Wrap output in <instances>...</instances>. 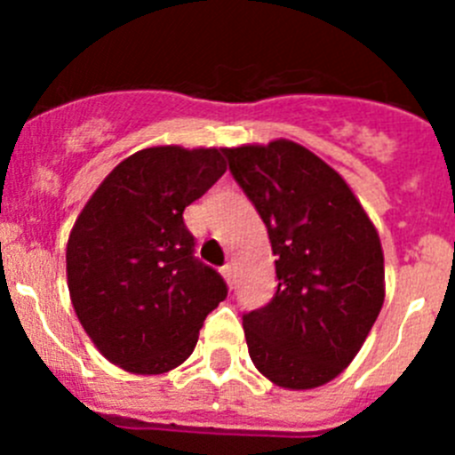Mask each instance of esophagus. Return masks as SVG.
<instances>
[{
    "instance_id": "esophagus-1",
    "label": "esophagus",
    "mask_w": 455,
    "mask_h": 455,
    "mask_svg": "<svg viewBox=\"0 0 455 455\" xmlns=\"http://www.w3.org/2000/svg\"><path fill=\"white\" fill-rule=\"evenodd\" d=\"M220 273H223L225 283L232 287V284H235V264H225V267L220 268Z\"/></svg>"
}]
</instances>
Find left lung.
I'll list each match as a JSON object with an SVG mask.
<instances>
[{
    "instance_id": "obj_1",
    "label": "left lung",
    "mask_w": 455,
    "mask_h": 455,
    "mask_svg": "<svg viewBox=\"0 0 455 455\" xmlns=\"http://www.w3.org/2000/svg\"><path fill=\"white\" fill-rule=\"evenodd\" d=\"M223 152L277 257L275 296L243 315L252 364L277 387H321L353 363L383 307L376 225L347 180L293 140Z\"/></svg>"
}]
</instances>
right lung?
<instances>
[{
  "label": "right lung",
  "mask_w": 455,
  "mask_h": 455,
  "mask_svg": "<svg viewBox=\"0 0 455 455\" xmlns=\"http://www.w3.org/2000/svg\"><path fill=\"white\" fill-rule=\"evenodd\" d=\"M225 171L220 148H146L108 172L72 225V307L95 348L124 371L180 367L228 296L223 277L193 257L182 219Z\"/></svg>",
  "instance_id": "obj_1"
}]
</instances>
